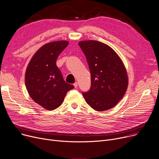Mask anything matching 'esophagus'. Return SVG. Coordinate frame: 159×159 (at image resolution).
<instances>
[{
  "label": "esophagus",
  "mask_w": 159,
  "mask_h": 159,
  "mask_svg": "<svg viewBox=\"0 0 159 159\" xmlns=\"http://www.w3.org/2000/svg\"><path fill=\"white\" fill-rule=\"evenodd\" d=\"M78 83L77 81L74 83V87H75V88L78 87Z\"/></svg>",
  "instance_id": "34e87169"
}]
</instances>
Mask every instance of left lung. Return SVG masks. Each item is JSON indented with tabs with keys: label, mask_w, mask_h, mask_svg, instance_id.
Returning <instances> with one entry per match:
<instances>
[{
	"label": "left lung",
	"mask_w": 159,
	"mask_h": 159,
	"mask_svg": "<svg viewBox=\"0 0 159 159\" xmlns=\"http://www.w3.org/2000/svg\"><path fill=\"white\" fill-rule=\"evenodd\" d=\"M85 54L91 76V87L82 94L87 103L96 111L115 107L127 90L128 80L125 65L108 45L96 40L78 43Z\"/></svg>",
	"instance_id": "left-lung-1"
}]
</instances>
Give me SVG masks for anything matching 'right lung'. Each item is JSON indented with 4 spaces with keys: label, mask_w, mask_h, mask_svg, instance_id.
<instances>
[{
    "label": "right lung",
    "mask_w": 159,
    "mask_h": 159,
    "mask_svg": "<svg viewBox=\"0 0 159 159\" xmlns=\"http://www.w3.org/2000/svg\"><path fill=\"white\" fill-rule=\"evenodd\" d=\"M68 44L67 41L45 44L34 54L26 69L25 83L27 92L34 102L47 110L59 107L67 92L74 88L65 81L56 63Z\"/></svg>",
    "instance_id": "right-lung-1"
}]
</instances>
